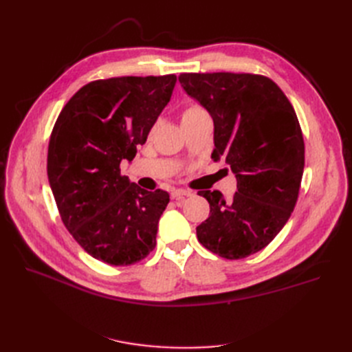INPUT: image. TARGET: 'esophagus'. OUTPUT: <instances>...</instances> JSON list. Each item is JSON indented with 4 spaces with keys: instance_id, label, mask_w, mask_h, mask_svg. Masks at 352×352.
I'll return each instance as SVG.
<instances>
[{
    "instance_id": "34e87169",
    "label": "esophagus",
    "mask_w": 352,
    "mask_h": 352,
    "mask_svg": "<svg viewBox=\"0 0 352 352\" xmlns=\"http://www.w3.org/2000/svg\"><path fill=\"white\" fill-rule=\"evenodd\" d=\"M172 198L173 199H179V198H184V197H190L192 195V192H190V190H188V189H173L172 190Z\"/></svg>"
}]
</instances>
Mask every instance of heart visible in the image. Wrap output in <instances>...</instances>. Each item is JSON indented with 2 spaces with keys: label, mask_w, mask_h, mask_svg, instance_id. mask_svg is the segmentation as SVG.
I'll list each match as a JSON object with an SVG mask.
<instances>
[{
  "label": "heart",
  "mask_w": 352,
  "mask_h": 352,
  "mask_svg": "<svg viewBox=\"0 0 352 352\" xmlns=\"http://www.w3.org/2000/svg\"><path fill=\"white\" fill-rule=\"evenodd\" d=\"M201 113H206V111L202 110V109H199V107H197V105H190V107H188V109L182 113V122L186 120V119H190V117H194V116H198V114H201Z\"/></svg>",
  "instance_id": "b5f03b06"
}]
</instances>
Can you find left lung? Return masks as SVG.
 I'll return each instance as SVG.
<instances>
[{"label":"left lung","instance_id":"8db88e82","mask_svg":"<svg viewBox=\"0 0 352 352\" xmlns=\"http://www.w3.org/2000/svg\"><path fill=\"white\" fill-rule=\"evenodd\" d=\"M179 82L214 122L211 158L236 177L232 199L199 190L210 216L198 241L223 258L261 251L286 225L304 172V140L295 110L272 79L250 73H182Z\"/></svg>","mask_w":352,"mask_h":352}]
</instances>
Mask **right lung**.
Returning <instances> with one entry per match:
<instances>
[{
	"mask_svg": "<svg viewBox=\"0 0 352 352\" xmlns=\"http://www.w3.org/2000/svg\"><path fill=\"white\" fill-rule=\"evenodd\" d=\"M175 74L123 76L82 87L52 129L47 173L63 223L80 247L110 265H131L155 248L168 194L122 176L172 97Z\"/></svg>",
	"mask_w": 352,
	"mask_h": 352,
	"instance_id": "right-lung-1",
	"label": "right lung"
}]
</instances>
